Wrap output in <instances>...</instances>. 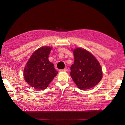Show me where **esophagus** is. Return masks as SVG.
<instances>
[{"mask_svg": "<svg viewBox=\"0 0 125 125\" xmlns=\"http://www.w3.org/2000/svg\"><path fill=\"white\" fill-rule=\"evenodd\" d=\"M60 72H66L67 71V69L66 68H64L63 69H61L59 70Z\"/></svg>", "mask_w": 125, "mask_h": 125, "instance_id": "1", "label": "esophagus"}]
</instances>
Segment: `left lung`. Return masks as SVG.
Instances as JSON below:
<instances>
[{
    "label": "left lung",
    "mask_w": 125,
    "mask_h": 125,
    "mask_svg": "<svg viewBox=\"0 0 125 125\" xmlns=\"http://www.w3.org/2000/svg\"><path fill=\"white\" fill-rule=\"evenodd\" d=\"M74 62L70 69L73 81L81 90L93 88L102 78L100 63L91 53L84 49L77 48L73 51Z\"/></svg>",
    "instance_id": "left-lung-1"
}]
</instances>
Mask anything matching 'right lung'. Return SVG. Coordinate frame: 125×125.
Instances as JSON below:
<instances>
[{"mask_svg": "<svg viewBox=\"0 0 125 125\" xmlns=\"http://www.w3.org/2000/svg\"><path fill=\"white\" fill-rule=\"evenodd\" d=\"M52 47L43 46L33 52L23 71L26 82L35 90H43L58 73L48 60Z\"/></svg>", "mask_w": 125, "mask_h": 125, "instance_id": "right-lung-1", "label": "right lung"}]
</instances>
